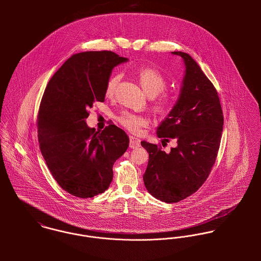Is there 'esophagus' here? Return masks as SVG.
Here are the masks:
<instances>
[{
	"mask_svg": "<svg viewBox=\"0 0 261 261\" xmlns=\"http://www.w3.org/2000/svg\"><path fill=\"white\" fill-rule=\"evenodd\" d=\"M140 146H141V141H140V139L130 136V137H129V147H130L132 149H137V148H139Z\"/></svg>",
	"mask_w": 261,
	"mask_h": 261,
	"instance_id": "34e87169",
	"label": "esophagus"
}]
</instances>
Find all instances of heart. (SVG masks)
Returning <instances> with one entry per match:
<instances>
[{
    "mask_svg": "<svg viewBox=\"0 0 261 261\" xmlns=\"http://www.w3.org/2000/svg\"><path fill=\"white\" fill-rule=\"evenodd\" d=\"M136 75L143 90L149 96H155V95L163 92V90L167 86V81L164 75L154 68L142 67L137 70ZM119 78L120 76L118 74L112 75L109 78L105 91L107 97H113ZM172 105L173 100L171 96L167 93H162L160 96L154 97L152 100L153 110L160 114H164L169 112L172 108ZM117 119L122 126L133 133H138L144 126L149 124L148 116L135 112H123L118 116Z\"/></svg>",
    "mask_w": 261,
    "mask_h": 261,
    "instance_id": "heart-1",
    "label": "heart"
}]
</instances>
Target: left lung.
I'll use <instances>...</instances> for the list:
<instances>
[{"label":"left lung","mask_w":261,"mask_h":261,"mask_svg":"<svg viewBox=\"0 0 261 261\" xmlns=\"http://www.w3.org/2000/svg\"><path fill=\"white\" fill-rule=\"evenodd\" d=\"M186 71L177 103L156 128L166 142L174 140L170 152L145 141L149 152L144 182L149 194L166 203H177L194 194L207 180L215 164L223 130V112L216 88L187 53Z\"/></svg>","instance_id":"8db88e82"}]
</instances>
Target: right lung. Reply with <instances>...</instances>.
<instances>
[{
  "label": "right lung",
  "instance_id": "1",
  "mask_svg": "<svg viewBox=\"0 0 261 261\" xmlns=\"http://www.w3.org/2000/svg\"><path fill=\"white\" fill-rule=\"evenodd\" d=\"M127 61L112 51L72 55L49 80L39 108L38 141L53 178L79 198H92L112 183V167L129 139L114 124L95 132L88 110L105 101L106 85L116 65Z\"/></svg>",
  "mask_w": 261,
  "mask_h": 261
}]
</instances>
